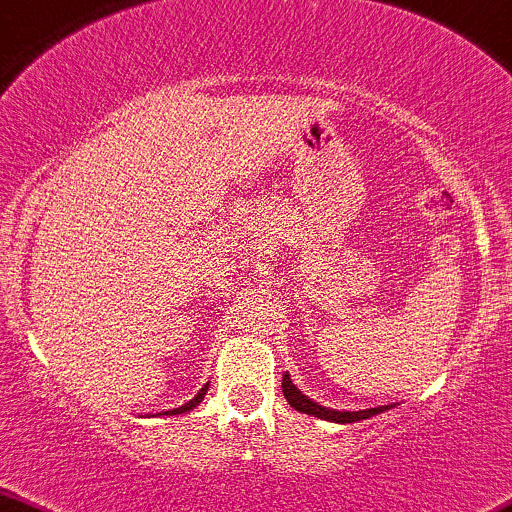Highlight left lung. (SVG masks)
Masks as SVG:
<instances>
[{
	"label": "left lung",
	"mask_w": 512,
	"mask_h": 512,
	"mask_svg": "<svg viewBox=\"0 0 512 512\" xmlns=\"http://www.w3.org/2000/svg\"><path fill=\"white\" fill-rule=\"evenodd\" d=\"M281 390H283V397L290 406H293L295 411L300 413H307V416H314V418H321V420H331V423H359V420H366V418H373L378 416V413H385L387 409H392L394 404H387V406H373V409H361V411H335V409H328V406H321L316 404L314 399H309L307 394H302L297 387L293 385V380H290V375L286 373L283 375V383H281Z\"/></svg>",
	"instance_id": "left-lung-1"
}]
</instances>
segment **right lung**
Segmentation results:
<instances>
[{
	"mask_svg": "<svg viewBox=\"0 0 512 512\" xmlns=\"http://www.w3.org/2000/svg\"><path fill=\"white\" fill-rule=\"evenodd\" d=\"M208 387H210V383L208 385H203L200 387V392L196 394V397L193 399H189L186 401V404H181L179 409H170V411H165V416H181V413H189V411H193L196 409V406L200 404V401H203V397H205V392H208Z\"/></svg>",
	"mask_w": 512,
	"mask_h": 512,
	"instance_id": "obj_1",
	"label": "right lung"
}]
</instances>
